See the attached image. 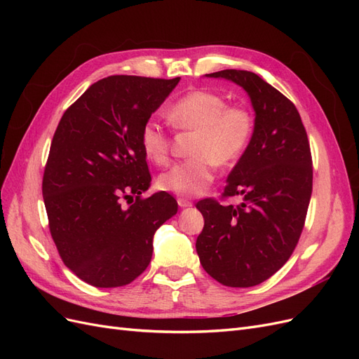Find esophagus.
I'll list each match as a JSON object with an SVG mask.
<instances>
[{
	"mask_svg": "<svg viewBox=\"0 0 359 359\" xmlns=\"http://www.w3.org/2000/svg\"><path fill=\"white\" fill-rule=\"evenodd\" d=\"M178 205L181 206V208H189V206L193 205V202L186 198H178Z\"/></svg>",
	"mask_w": 359,
	"mask_h": 359,
	"instance_id": "obj_1",
	"label": "esophagus"
}]
</instances>
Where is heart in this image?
Segmentation results:
<instances>
[{"label": "heart", "instance_id": "obj_1", "mask_svg": "<svg viewBox=\"0 0 359 359\" xmlns=\"http://www.w3.org/2000/svg\"><path fill=\"white\" fill-rule=\"evenodd\" d=\"M173 128L194 132L189 160L173 165L158 177V187L180 196H196L214 181L217 166H232L248 149L255 135V116L243 104H227L210 90H194L173 102L166 111ZM139 144L154 165L166 166L172 139L154 119L144 123Z\"/></svg>", "mask_w": 359, "mask_h": 359}]
</instances>
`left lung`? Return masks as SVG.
<instances>
[{"label":"left lung","instance_id":"left-lung-1","mask_svg":"<svg viewBox=\"0 0 359 359\" xmlns=\"http://www.w3.org/2000/svg\"><path fill=\"white\" fill-rule=\"evenodd\" d=\"M229 79L248 93L256 111L248 149L227 177L222 201L196 203L203 229L196 250L203 269L229 287L260 285L283 266L295 250L313 190L311 151L299 112L286 95L253 72L206 74Z\"/></svg>","mask_w":359,"mask_h":359}]
</instances>
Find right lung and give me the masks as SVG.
Returning <instances> with one entry per match:
<instances>
[{"mask_svg": "<svg viewBox=\"0 0 359 359\" xmlns=\"http://www.w3.org/2000/svg\"><path fill=\"white\" fill-rule=\"evenodd\" d=\"M178 82L109 76L69 106L55 130L43 201L60 257L85 283H132L151 262L156 231L178 211L166 191L142 198L151 173L139 144L144 123ZM123 200L134 203L126 209Z\"/></svg>", "mask_w": 359, "mask_h": 359, "instance_id": "obj_1", "label": "right lung"}]
</instances>
